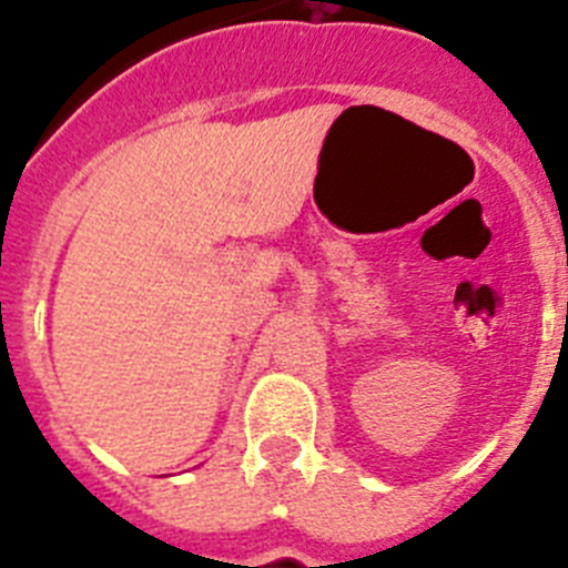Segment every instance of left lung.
I'll return each mask as SVG.
<instances>
[{
  "label": "left lung",
  "instance_id": "left-lung-1",
  "mask_svg": "<svg viewBox=\"0 0 568 568\" xmlns=\"http://www.w3.org/2000/svg\"><path fill=\"white\" fill-rule=\"evenodd\" d=\"M566 313H568V310H566Z\"/></svg>",
  "mask_w": 568,
  "mask_h": 568
}]
</instances>
